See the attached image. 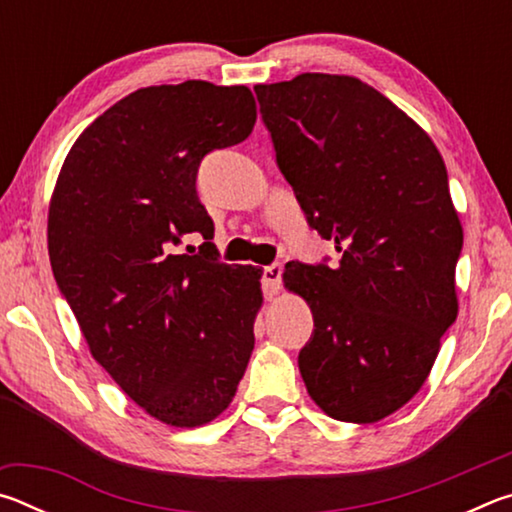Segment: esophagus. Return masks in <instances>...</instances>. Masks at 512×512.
<instances>
[{"instance_id": "obj_1", "label": "esophagus", "mask_w": 512, "mask_h": 512, "mask_svg": "<svg viewBox=\"0 0 512 512\" xmlns=\"http://www.w3.org/2000/svg\"><path fill=\"white\" fill-rule=\"evenodd\" d=\"M282 287V266L280 264H271L264 266L262 271V289L266 293V298H273L277 291Z\"/></svg>"}]
</instances>
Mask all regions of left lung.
Here are the masks:
<instances>
[{
    "label": "left lung",
    "instance_id": "8db88e82",
    "mask_svg": "<svg viewBox=\"0 0 512 512\" xmlns=\"http://www.w3.org/2000/svg\"><path fill=\"white\" fill-rule=\"evenodd\" d=\"M255 94L307 225L341 253L332 266H284L314 314L300 375L334 420L377 422L420 391L458 314L463 230L445 162L413 119L352 76L300 74Z\"/></svg>",
    "mask_w": 512,
    "mask_h": 512
}]
</instances>
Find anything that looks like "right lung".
Segmentation results:
<instances>
[{
  "label": "right lung",
  "instance_id": "1",
  "mask_svg": "<svg viewBox=\"0 0 512 512\" xmlns=\"http://www.w3.org/2000/svg\"><path fill=\"white\" fill-rule=\"evenodd\" d=\"M255 126L246 85L142 88L83 131L49 207V259L92 357L171 427L228 409L255 345V266L223 264L196 196L207 153ZM196 254H178L187 234Z\"/></svg>",
  "mask_w": 512,
  "mask_h": 512
}]
</instances>
